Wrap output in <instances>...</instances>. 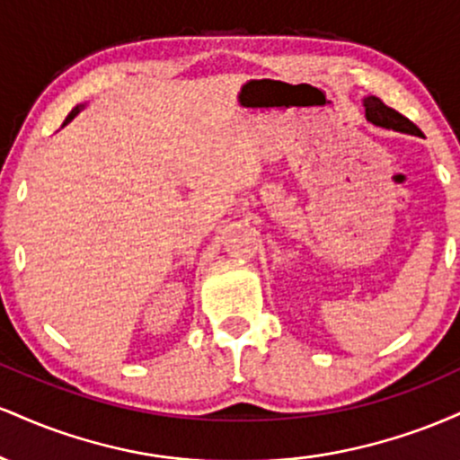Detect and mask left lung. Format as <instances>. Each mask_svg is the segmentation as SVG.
I'll list each match as a JSON object with an SVG mask.
<instances>
[{
	"instance_id": "8db88e82",
	"label": "left lung",
	"mask_w": 460,
	"mask_h": 460,
	"mask_svg": "<svg viewBox=\"0 0 460 460\" xmlns=\"http://www.w3.org/2000/svg\"><path fill=\"white\" fill-rule=\"evenodd\" d=\"M363 105H366V116L369 123L378 125V128L402 131V134L411 136H421V129L417 128L415 123H411L406 116L395 112L394 108L385 105L378 97H366L363 99Z\"/></svg>"
}]
</instances>
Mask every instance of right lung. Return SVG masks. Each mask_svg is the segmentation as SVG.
<instances>
[{
	"label": "right lung",
	"instance_id": "1",
	"mask_svg": "<svg viewBox=\"0 0 460 460\" xmlns=\"http://www.w3.org/2000/svg\"><path fill=\"white\" fill-rule=\"evenodd\" d=\"M79 110H82V105H77V108H75V110H73V112H71V114H68V116H66V120H65V125H66V123H68V120H71V119H73V116H75V114H77V112H79Z\"/></svg>",
	"mask_w": 460,
	"mask_h": 460
}]
</instances>
